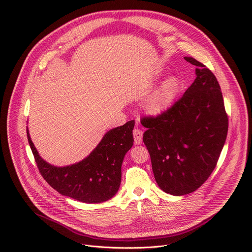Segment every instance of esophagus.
I'll use <instances>...</instances> for the list:
<instances>
[{
    "mask_svg": "<svg viewBox=\"0 0 252 252\" xmlns=\"http://www.w3.org/2000/svg\"><path fill=\"white\" fill-rule=\"evenodd\" d=\"M133 136H134V143L135 145H140L142 143V130L139 128L133 129Z\"/></svg>",
    "mask_w": 252,
    "mask_h": 252,
    "instance_id": "obj_1",
    "label": "esophagus"
}]
</instances>
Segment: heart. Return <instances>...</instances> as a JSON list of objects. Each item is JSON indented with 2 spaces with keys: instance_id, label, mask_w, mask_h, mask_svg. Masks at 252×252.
Returning <instances> with one entry per match:
<instances>
[{
  "instance_id": "b5f03b06",
  "label": "heart",
  "mask_w": 252,
  "mask_h": 252,
  "mask_svg": "<svg viewBox=\"0 0 252 252\" xmlns=\"http://www.w3.org/2000/svg\"><path fill=\"white\" fill-rule=\"evenodd\" d=\"M179 87L181 84L176 77H169L164 80L148 97L145 105L147 112L153 116L164 114L177 95Z\"/></svg>"
}]
</instances>
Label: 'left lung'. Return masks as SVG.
<instances>
[{
    "label": "left lung",
    "mask_w": 252,
    "mask_h": 252,
    "mask_svg": "<svg viewBox=\"0 0 252 252\" xmlns=\"http://www.w3.org/2000/svg\"><path fill=\"white\" fill-rule=\"evenodd\" d=\"M196 78L183 97L164 114L145 118L143 142L158 186L171 195L196 190L209 177L225 143L228 119L220 84L193 58Z\"/></svg>",
    "instance_id": "1"
}]
</instances>
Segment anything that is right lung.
Segmentation results:
<instances>
[{"label": "right lung", "mask_w": 252, "mask_h": 252, "mask_svg": "<svg viewBox=\"0 0 252 252\" xmlns=\"http://www.w3.org/2000/svg\"><path fill=\"white\" fill-rule=\"evenodd\" d=\"M134 121L106 131L98 145L83 160L65 166H56L39 155L27 135L38 168L46 182L59 193L86 203L111 199L122 182V164L133 145Z\"/></svg>", "instance_id": "1"}]
</instances>
